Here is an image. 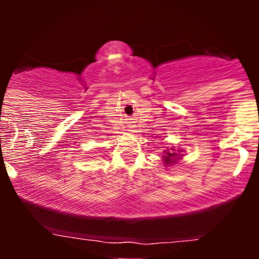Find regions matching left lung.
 Returning <instances> with one entry per match:
<instances>
[{
    "mask_svg": "<svg viewBox=\"0 0 259 259\" xmlns=\"http://www.w3.org/2000/svg\"><path fill=\"white\" fill-rule=\"evenodd\" d=\"M165 154L163 156V160H164L165 164H171V163L175 162V158L178 157V153L174 152V148H169V150H165Z\"/></svg>",
    "mask_w": 259,
    "mask_h": 259,
    "instance_id": "8db88e82",
    "label": "left lung"
}]
</instances>
